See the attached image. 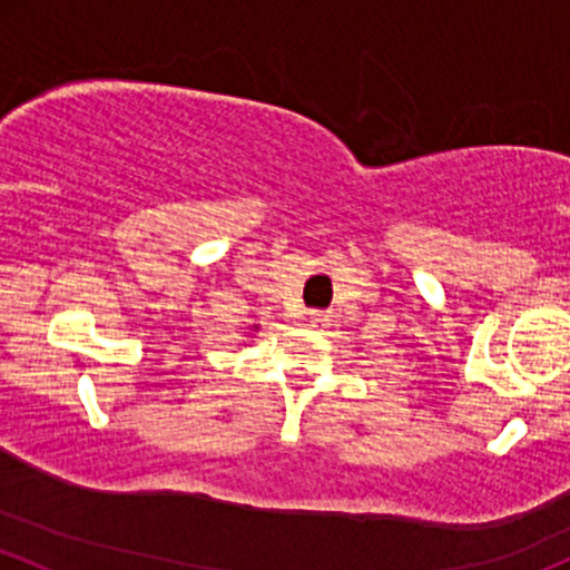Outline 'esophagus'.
I'll use <instances>...</instances> for the list:
<instances>
[{
    "mask_svg": "<svg viewBox=\"0 0 570 570\" xmlns=\"http://www.w3.org/2000/svg\"><path fill=\"white\" fill-rule=\"evenodd\" d=\"M311 327H314V330H327L330 327V316L322 314V311H314V314H311Z\"/></svg>",
    "mask_w": 570,
    "mask_h": 570,
    "instance_id": "1",
    "label": "esophagus"
}]
</instances>
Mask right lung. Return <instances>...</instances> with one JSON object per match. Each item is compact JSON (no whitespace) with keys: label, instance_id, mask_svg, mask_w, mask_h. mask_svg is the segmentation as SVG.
Listing matches in <instances>:
<instances>
[{"label":"right lung","instance_id":"add662e5","mask_svg":"<svg viewBox=\"0 0 570 570\" xmlns=\"http://www.w3.org/2000/svg\"><path fill=\"white\" fill-rule=\"evenodd\" d=\"M254 330H259V327H254Z\"/></svg>","mask_w":570,"mask_h":570}]
</instances>
